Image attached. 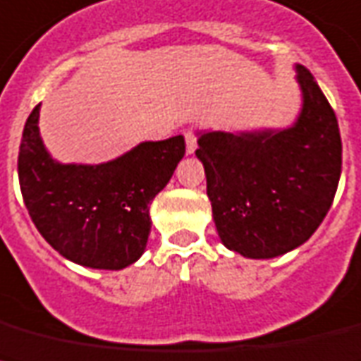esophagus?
<instances>
[{
	"mask_svg": "<svg viewBox=\"0 0 361 361\" xmlns=\"http://www.w3.org/2000/svg\"><path fill=\"white\" fill-rule=\"evenodd\" d=\"M184 140H186V152L188 154L195 152V149H197V135H195V132L192 128L184 132Z\"/></svg>",
	"mask_w": 361,
	"mask_h": 361,
	"instance_id": "obj_1",
	"label": "esophagus"
}]
</instances>
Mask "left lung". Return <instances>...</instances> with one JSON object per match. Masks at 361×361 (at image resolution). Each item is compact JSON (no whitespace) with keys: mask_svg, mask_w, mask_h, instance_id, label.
Segmentation results:
<instances>
[{"mask_svg":"<svg viewBox=\"0 0 361 361\" xmlns=\"http://www.w3.org/2000/svg\"><path fill=\"white\" fill-rule=\"evenodd\" d=\"M304 108L279 132L199 135L207 195L229 250L270 259L304 244L331 207L341 177V134L334 108L304 65L296 66Z\"/></svg>","mask_w":361,"mask_h":361,"instance_id":"8db88e82","label":"left lung"}]
</instances>
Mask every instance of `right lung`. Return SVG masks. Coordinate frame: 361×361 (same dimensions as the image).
<instances>
[{
    "label": "right lung",
    "mask_w": 361,
    "mask_h": 361,
    "mask_svg": "<svg viewBox=\"0 0 361 361\" xmlns=\"http://www.w3.org/2000/svg\"><path fill=\"white\" fill-rule=\"evenodd\" d=\"M39 109L25 121L18 152L20 190L35 227L68 261L128 267L145 250L149 204L183 160L184 137L145 141L100 166L57 164L40 141Z\"/></svg>",
    "instance_id": "add662e5"
}]
</instances>
